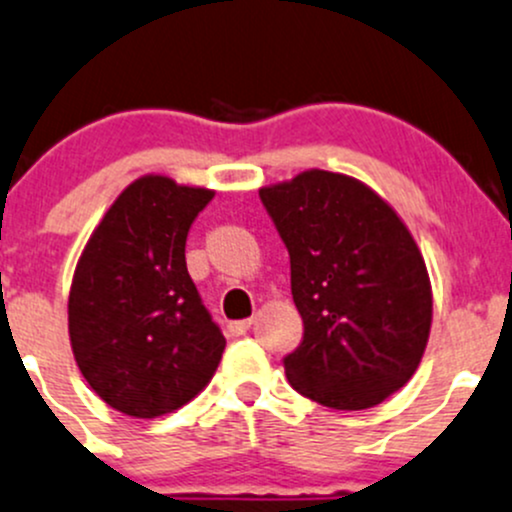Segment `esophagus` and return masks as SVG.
I'll return each mask as SVG.
<instances>
[{
	"label": "esophagus",
	"instance_id": "34e87169",
	"mask_svg": "<svg viewBox=\"0 0 512 512\" xmlns=\"http://www.w3.org/2000/svg\"><path fill=\"white\" fill-rule=\"evenodd\" d=\"M229 334H232V337H244L246 332H249L251 329V320H239V322H232L229 324Z\"/></svg>",
	"mask_w": 512,
	"mask_h": 512
}]
</instances>
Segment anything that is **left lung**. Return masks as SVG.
I'll list each match as a JSON object with an SVG mask.
<instances>
[{
    "label": "left lung",
    "mask_w": 512,
    "mask_h": 512,
    "mask_svg": "<svg viewBox=\"0 0 512 512\" xmlns=\"http://www.w3.org/2000/svg\"><path fill=\"white\" fill-rule=\"evenodd\" d=\"M290 256L302 342L283 359L298 393L366 410L410 381L425 354L432 290L393 207L349 175L307 170L258 190Z\"/></svg>",
    "instance_id": "8db88e82"
}]
</instances>
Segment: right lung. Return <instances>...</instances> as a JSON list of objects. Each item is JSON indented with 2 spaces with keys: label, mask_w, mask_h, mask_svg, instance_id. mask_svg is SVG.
I'll list each match as a JSON object with an SVG mask.
<instances>
[{
  "label": "right lung",
  "mask_w": 512,
  "mask_h": 512,
  "mask_svg": "<svg viewBox=\"0 0 512 512\" xmlns=\"http://www.w3.org/2000/svg\"><path fill=\"white\" fill-rule=\"evenodd\" d=\"M212 190L163 175L134 180L87 241L68 300L75 361L131 417L183 408L210 383L227 342L185 266V241Z\"/></svg>",
  "instance_id": "right-lung-1"
}]
</instances>
